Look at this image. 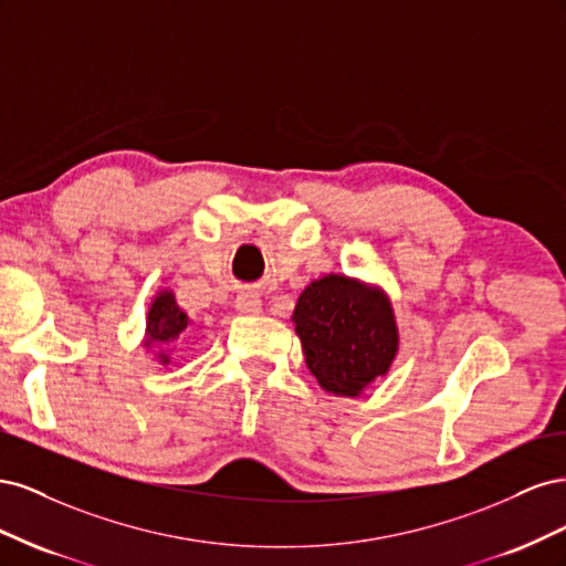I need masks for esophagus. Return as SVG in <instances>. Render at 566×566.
<instances>
[{
  "label": "esophagus",
  "mask_w": 566,
  "mask_h": 566,
  "mask_svg": "<svg viewBox=\"0 0 566 566\" xmlns=\"http://www.w3.org/2000/svg\"><path fill=\"white\" fill-rule=\"evenodd\" d=\"M235 312L245 314V316H254L262 312V300L256 293H241L235 297Z\"/></svg>",
  "instance_id": "1"
}]
</instances>
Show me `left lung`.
<instances>
[{
    "label": "left lung",
    "instance_id": "8db88e82",
    "mask_svg": "<svg viewBox=\"0 0 566 566\" xmlns=\"http://www.w3.org/2000/svg\"><path fill=\"white\" fill-rule=\"evenodd\" d=\"M306 368L335 397H358L387 375L399 328L380 287L328 273L302 290L293 312Z\"/></svg>",
    "mask_w": 566,
    "mask_h": 566
}]
</instances>
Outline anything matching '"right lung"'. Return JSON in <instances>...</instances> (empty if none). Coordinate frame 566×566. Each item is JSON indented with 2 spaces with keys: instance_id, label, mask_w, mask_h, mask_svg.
<instances>
[{
  "instance_id": "obj_1",
  "label": "right lung",
  "mask_w": 566,
  "mask_h": 566,
  "mask_svg": "<svg viewBox=\"0 0 566 566\" xmlns=\"http://www.w3.org/2000/svg\"><path fill=\"white\" fill-rule=\"evenodd\" d=\"M191 321L181 312V306L175 300V293L169 290H160V293L153 297L150 310L146 316V339L144 347H163L169 345V342L179 339ZM160 364H169V356L160 349L158 352Z\"/></svg>"
}]
</instances>
